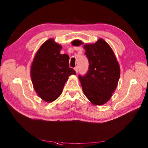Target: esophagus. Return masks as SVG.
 Returning <instances> with one entry per match:
<instances>
[{
    "instance_id": "1",
    "label": "esophagus",
    "mask_w": 148,
    "mask_h": 148,
    "mask_svg": "<svg viewBox=\"0 0 148 148\" xmlns=\"http://www.w3.org/2000/svg\"><path fill=\"white\" fill-rule=\"evenodd\" d=\"M74 70H75V71H76V73L77 74V72H78V67H74Z\"/></svg>"
}]
</instances>
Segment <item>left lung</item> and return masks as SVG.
Listing matches in <instances>:
<instances>
[{
  "label": "left lung",
  "instance_id": "8db88e82",
  "mask_svg": "<svg viewBox=\"0 0 148 148\" xmlns=\"http://www.w3.org/2000/svg\"><path fill=\"white\" fill-rule=\"evenodd\" d=\"M82 42L75 40L72 45L79 46ZM84 54L89 62L88 71L79 79L84 95L93 105L104 104L111 99L120 76V69L111 47L100 39L95 44L84 46Z\"/></svg>",
  "mask_w": 148,
  "mask_h": 148
}]
</instances>
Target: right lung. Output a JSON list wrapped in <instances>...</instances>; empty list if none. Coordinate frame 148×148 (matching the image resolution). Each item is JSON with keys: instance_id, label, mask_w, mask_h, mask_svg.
I'll return each mask as SVG.
<instances>
[{"instance_id": "add662e5", "label": "right lung", "mask_w": 148, "mask_h": 148, "mask_svg": "<svg viewBox=\"0 0 148 148\" xmlns=\"http://www.w3.org/2000/svg\"><path fill=\"white\" fill-rule=\"evenodd\" d=\"M62 46L53 39L47 40L40 47L34 58L30 75L34 90L43 100L54 101L61 95L63 88L76 71L69 67V56L60 54Z\"/></svg>"}]
</instances>
